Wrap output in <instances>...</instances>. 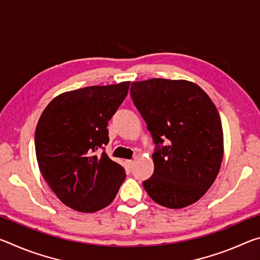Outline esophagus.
<instances>
[{"mask_svg": "<svg viewBox=\"0 0 260 260\" xmlns=\"http://www.w3.org/2000/svg\"><path fill=\"white\" fill-rule=\"evenodd\" d=\"M126 162H127V165H128L129 169L131 167H133V165H134V160H126Z\"/></svg>", "mask_w": 260, "mask_h": 260, "instance_id": "34e87169", "label": "esophagus"}]
</instances>
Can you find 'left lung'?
Returning a JSON list of instances; mask_svg holds the SVG:
<instances>
[{"label":"left lung","instance_id":"left-lung-1","mask_svg":"<svg viewBox=\"0 0 260 260\" xmlns=\"http://www.w3.org/2000/svg\"><path fill=\"white\" fill-rule=\"evenodd\" d=\"M131 95L156 144L155 171L143 181L144 189L165 208L193 204L221 166L223 134L217 108L200 86L187 80L136 81Z\"/></svg>","mask_w":260,"mask_h":260}]
</instances>
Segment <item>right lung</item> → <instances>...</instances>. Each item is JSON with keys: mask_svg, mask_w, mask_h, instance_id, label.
Here are the masks:
<instances>
[{"mask_svg": "<svg viewBox=\"0 0 260 260\" xmlns=\"http://www.w3.org/2000/svg\"><path fill=\"white\" fill-rule=\"evenodd\" d=\"M129 81L67 91L51 101L35 129L42 177L69 208L91 213L116 197L125 169L104 151L108 121L128 93Z\"/></svg>", "mask_w": 260, "mask_h": 260, "instance_id": "right-lung-1", "label": "right lung"}]
</instances>
